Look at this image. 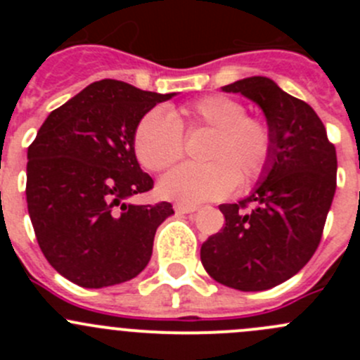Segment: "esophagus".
Instances as JSON below:
<instances>
[{
    "label": "esophagus",
    "instance_id": "1",
    "mask_svg": "<svg viewBox=\"0 0 360 360\" xmlns=\"http://www.w3.org/2000/svg\"><path fill=\"white\" fill-rule=\"evenodd\" d=\"M197 209V205H186V203H176V205H174V210H176L177 214H191Z\"/></svg>",
    "mask_w": 360,
    "mask_h": 360
}]
</instances>
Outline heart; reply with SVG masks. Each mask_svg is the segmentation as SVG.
<instances>
[{"label": "heart", "mask_w": 360, "mask_h": 360, "mask_svg": "<svg viewBox=\"0 0 360 360\" xmlns=\"http://www.w3.org/2000/svg\"><path fill=\"white\" fill-rule=\"evenodd\" d=\"M183 129L214 130L205 150L210 163H183L160 179L163 198L181 203L219 200L238 183L250 184L266 172L274 155V132L264 120L245 116V106L228 96H205L170 115L153 108L139 120L134 151L146 169L158 172L183 157Z\"/></svg>", "instance_id": "1"}]
</instances>
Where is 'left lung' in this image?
<instances>
[{
    "label": "left lung",
    "mask_w": 360,
    "mask_h": 360,
    "mask_svg": "<svg viewBox=\"0 0 360 360\" xmlns=\"http://www.w3.org/2000/svg\"><path fill=\"white\" fill-rule=\"evenodd\" d=\"M223 92L261 108L274 155L248 198L219 205L224 228L203 242L200 259L226 288L264 291L296 275L317 250L336 191V150L317 112L274 79L250 76Z\"/></svg>",
    "instance_id": "obj_1"
}]
</instances>
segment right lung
Segmentation results:
<instances>
[{"mask_svg":"<svg viewBox=\"0 0 360 360\" xmlns=\"http://www.w3.org/2000/svg\"><path fill=\"white\" fill-rule=\"evenodd\" d=\"M176 94L101 79L53 110L27 148V210L46 261L82 288L137 277L174 209L127 203L153 188L134 151L139 120Z\"/></svg>","mask_w":360,"mask_h":360,"instance_id":"obj_1","label":"right lung"}]
</instances>
